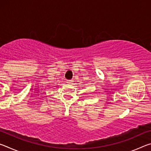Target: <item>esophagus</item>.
Returning <instances> with one entry per match:
<instances>
[{
  "label": "esophagus",
  "mask_w": 151,
  "mask_h": 151,
  "mask_svg": "<svg viewBox=\"0 0 151 151\" xmlns=\"http://www.w3.org/2000/svg\"><path fill=\"white\" fill-rule=\"evenodd\" d=\"M73 81L72 80H67V83H68V84H72L73 83Z\"/></svg>",
  "instance_id": "1"
}]
</instances>
